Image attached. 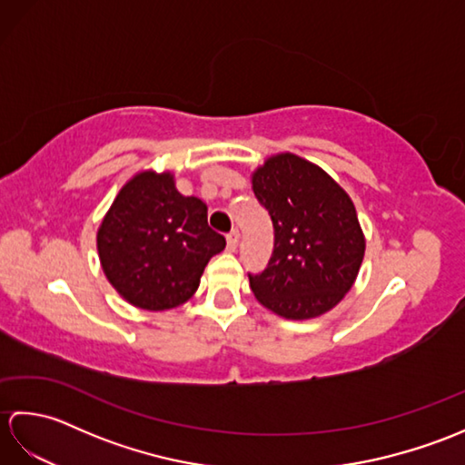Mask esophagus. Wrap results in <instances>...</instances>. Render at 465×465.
Masks as SVG:
<instances>
[{"label":"esophagus","mask_w":465,"mask_h":465,"mask_svg":"<svg viewBox=\"0 0 465 465\" xmlns=\"http://www.w3.org/2000/svg\"><path fill=\"white\" fill-rule=\"evenodd\" d=\"M238 243H240V232L238 230H232L230 233H227V250L235 252V248H238Z\"/></svg>","instance_id":"obj_1"}]
</instances>
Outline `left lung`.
<instances>
[{"label":"left lung","instance_id":"left-lung-1","mask_svg":"<svg viewBox=\"0 0 465 465\" xmlns=\"http://www.w3.org/2000/svg\"><path fill=\"white\" fill-rule=\"evenodd\" d=\"M253 193L273 225L268 268L248 273L255 298L285 320L331 310L353 285L365 250L350 195L292 153L270 157L253 173Z\"/></svg>","mask_w":465,"mask_h":465}]
</instances>
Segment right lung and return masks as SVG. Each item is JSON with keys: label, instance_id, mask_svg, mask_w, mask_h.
<instances>
[{"label": "right lung", "instance_id": "right-lung-1", "mask_svg": "<svg viewBox=\"0 0 465 465\" xmlns=\"http://www.w3.org/2000/svg\"><path fill=\"white\" fill-rule=\"evenodd\" d=\"M223 248V235L207 225L205 203L183 197L170 173L135 175L97 232L107 280L127 302L153 312L190 300Z\"/></svg>", "mask_w": 465, "mask_h": 465}]
</instances>
